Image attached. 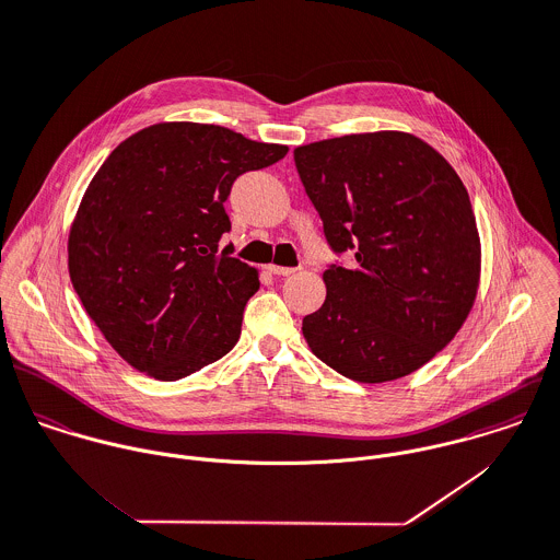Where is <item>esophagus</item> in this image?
Returning <instances> with one entry per match:
<instances>
[{"mask_svg":"<svg viewBox=\"0 0 560 560\" xmlns=\"http://www.w3.org/2000/svg\"><path fill=\"white\" fill-rule=\"evenodd\" d=\"M269 273H276V276H293L298 269L293 267H280V265H267Z\"/></svg>","mask_w":560,"mask_h":560,"instance_id":"esophagus-1","label":"esophagus"}]
</instances>
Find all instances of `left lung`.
Masks as SVG:
<instances>
[{
  "label": "left lung",
  "instance_id": "1",
  "mask_svg": "<svg viewBox=\"0 0 560 560\" xmlns=\"http://www.w3.org/2000/svg\"><path fill=\"white\" fill-rule=\"evenodd\" d=\"M298 174L335 252L326 302L302 322L311 352L377 384L417 372L463 328L480 284V236L452 165L408 132L380 130L295 148Z\"/></svg>",
  "mask_w": 560,
  "mask_h": 560
}]
</instances>
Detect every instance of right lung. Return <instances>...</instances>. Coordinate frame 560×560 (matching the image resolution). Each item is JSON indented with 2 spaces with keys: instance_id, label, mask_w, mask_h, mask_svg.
Wrapping results in <instances>:
<instances>
[{
  "instance_id": "1",
  "label": "right lung",
  "mask_w": 560,
  "mask_h": 560,
  "mask_svg": "<svg viewBox=\"0 0 560 560\" xmlns=\"http://www.w3.org/2000/svg\"><path fill=\"white\" fill-rule=\"evenodd\" d=\"M287 152L221 126L165 121L128 137L97 170L69 230V276L137 372L174 382L236 346L260 282L232 245L221 249L223 201L241 174Z\"/></svg>"
}]
</instances>
